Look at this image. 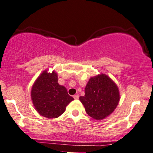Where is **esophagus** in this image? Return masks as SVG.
I'll use <instances>...</instances> for the list:
<instances>
[{
    "label": "esophagus",
    "instance_id": "obj_1",
    "mask_svg": "<svg viewBox=\"0 0 153 153\" xmlns=\"http://www.w3.org/2000/svg\"><path fill=\"white\" fill-rule=\"evenodd\" d=\"M73 97H74V99L78 100V98H79V95H78V94H75V95L73 96Z\"/></svg>",
    "mask_w": 153,
    "mask_h": 153
}]
</instances>
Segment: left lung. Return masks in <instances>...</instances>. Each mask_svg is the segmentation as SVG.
Segmentation results:
<instances>
[{"label": "left lung", "mask_w": 153, "mask_h": 153, "mask_svg": "<svg viewBox=\"0 0 153 153\" xmlns=\"http://www.w3.org/2000/svg\"><path fill=\"white\" fill-rule=\"evenodd\" d=\"M116 83L105 74L91 77L85 88V95L79 97L87 114L101 120L115 110L120 101Z\"/></svg>", "instance_id": "1"}]
</instances>
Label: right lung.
<instances>
[{"mask_svg": "<svg viewBox=\"0 0 153 153\" xmlns=\"http://www.w3.org/2000/svg\"><path fill=\"white\" fill-rule=\"evenodd\" d=\"M30 96L38 113L49 119L62 115L66 106L74 100L67 89L58 83L57 73L55 71L50 73L47 70L42 72L34 82Z\"/></svg>", "mask_w": 153, "mask_h": 153, "instance_id": "1", "label": "right lung"}]
</instances>
